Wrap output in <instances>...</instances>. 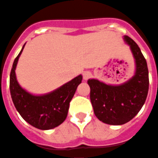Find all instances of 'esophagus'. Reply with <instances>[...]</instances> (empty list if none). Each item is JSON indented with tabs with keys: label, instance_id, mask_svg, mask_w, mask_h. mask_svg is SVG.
<instances>
[{
	"label": "esophagus",
	"instance_id": "obj_1",
	"mask_svg": "<svg viewBox=\"0 0 158 158\" xmlns=\"http://www.w3.org/2000/svg\"><path fill=\"white\" fill-rule=\"evenodd\" d=\"M91 77H92V73L90 72V71H85L83 73V78H84V80H88Z\"/></svg>",
	"mask_w": 158,
	"mask_h": 158
}]
</instances>
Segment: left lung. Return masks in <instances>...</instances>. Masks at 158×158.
Segmentation results:
<instances>
[{"label":"left lung","mask_w":158,"mask_h":158,"mask_svg":"<svg viewBox=\"0 0 158 158\" xmlns=\"http://www.w3.org/2000/svg\"><path fill=\"white\" fill-rule=\"evenodd\" d=\"M124 39L135 58V75L120 85H110L95 79L88 81L94 114L102 122L113 125H123L133 119L143 106L149 91L146 60L133 39L128 36Z\"/></svg>","instance_id":"obj_1"}]
</instances>
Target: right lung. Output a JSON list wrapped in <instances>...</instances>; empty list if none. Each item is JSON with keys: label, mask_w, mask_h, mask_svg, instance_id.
Segmentation results:
<instances>
[{"label": "right lung", "mask_w": 158, "mask_h": 158, "mask_svg": "<svg viewBox=\"0 0 158 158\" xmlns=\"http://www.w3.org/2000/svg\"><path fill=\"white\" fill-rule=\"evenodd\" d=\"M25 46V44H24ZM15 58L10 73L9 89L15 107L22 118L33 127L46 130L60 125L68 114L69 103L81 83L82 76L76 77L53 92L45 95L34 96L21 88L16 78L15 69L19 56Z\"/></svg>", "instance_id": "1"}]
</instances>
